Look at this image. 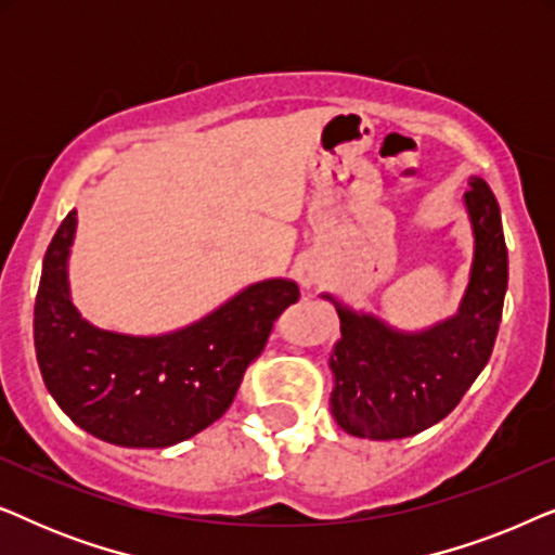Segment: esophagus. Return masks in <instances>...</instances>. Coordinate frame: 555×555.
<instances>
[{"label":"esophagus","instance_id":"obj_1","mask_svg":"<svg viewBox=\"0 0 555 555\" xmlns=\"http://www.w3.org/2000/svg\"><path fill=\"white\" fill-rule=\"evenodd\" d=\"M306 283L310 285V283H318V275H315V272H310V275L306 278Z\"/></svg>","mask_w":555,"mask_h":555}]
</instances>
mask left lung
I'll return each mask as SVG.
<instances>
[{"instance_id":"left-lung-1","label":"left lung","mask_w":555,"mask_h":555,"mask_svg":"<svg viewBox=\"0 0 555 555\" xmlns=\"http://www.w3.org/2000/svg\"><path fill=\"white\" fill-rule=\"evenodd\" d=\"M465 207L475 257L460 310L424 331H397L382 318L331 300L340 318L333 346L331 414L363 439H404L442 422L490 361L507 291V247L495 194L469 179Z\"/></svg>"}]
</instances>
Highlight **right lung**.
Returning <instances> with one entry per match:
<instances>
[{"label":"right lung","instance_id":"right-lung-1","mask_svg":"<svg viewBox=\"0 0 555 555\" xmlns=\"http://www.w3.org/2000/svg\"><path fill=\"white\" fill-rule=\"evenodd\" d=\"M78 227L70 211L52 237L35 300V351L44 386L80 429L118 447H171L230 409L272 323L300 298L293 280L245 287L202 321L164 336L95 328L67 287Z\"/></svg>","mask_w":555,"mask_h":555}]
</instances>
